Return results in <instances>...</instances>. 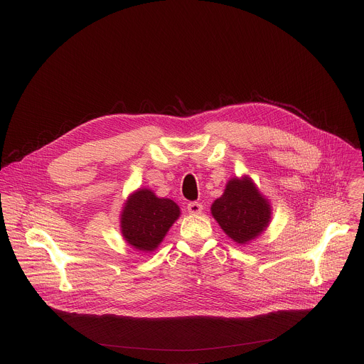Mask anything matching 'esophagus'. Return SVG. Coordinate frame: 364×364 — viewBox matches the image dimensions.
Masks as SVG:
<instances>
[{"instance_id": "34e87169", "label": "esophagus", "mask_w": 364, "mask_h": 364, "mask_svg": "<svg viewBox=\"0 0 364 364\" xmlns=\"http://www.w3.org/2000/svg\"><path fill=\"white\" fill-rule=\"evenodd\" d=\"M187 210H188L190 214H200L203 211V205L200 203H197V201H193V203H190L187 205Z\"/></svg>"}]
</instances>
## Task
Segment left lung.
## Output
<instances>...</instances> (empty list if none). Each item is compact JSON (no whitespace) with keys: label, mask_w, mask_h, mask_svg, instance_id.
Returning a JSON list of instances; mask_svg holds the SVG:
<instances>
[{"label":"left lung","mask_w":364,"mask_h":364,"mask_svg":"<svg viewBox=\"0 0 364 364\" xmlns=\"http://www.w3.org/2000/svg\"><path fill=\"white\" fill-rule=\"evenodd\" d=\"M211 215L237 245H247L269 227L272 205L249 176L232 177L211 204Z\"/></svg>","instance_id":"8db88e82"}]
</instances>
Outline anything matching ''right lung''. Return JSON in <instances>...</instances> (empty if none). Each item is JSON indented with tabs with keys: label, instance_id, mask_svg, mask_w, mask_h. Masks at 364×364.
Here are the masks:
<instances>
[{
	"label": "right lung",
	"instance_id": "obj_1",
	"mask_svg": "<svg viewBox=\"0 0 364 364\" xmlns=\"http://www.w3.org/2000/svg\"><path fill=\"white\" fill-rule=\"evenodd\" d=\"M180 214V207L173 200L160 198L150 188H139L121 210L119 230L129 246L150 253L161 245Z\"/></svg>",
	"mask_w": 364,
	"mask_h": 364
}]
</instances>
